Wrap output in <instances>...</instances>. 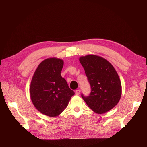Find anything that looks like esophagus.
Here are the masks:
<instances>
[{
	"instance_id": "1",
	"label": "esophagus",
	"mask_w": 147,
	"mask_h": 147,
	"mask_svg": "<svg viewBox=\"0 0 147 147\" xmlns=\"http://www.w3.org/2000/svg\"><path fill=\"white\" fill-rule=\"evenodd\" d=\"M80 93V90H77L75 91V94H76V95H77V96L79 95Z\"/></svg>"
}]
</instances>
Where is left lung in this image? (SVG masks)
Listing matches in <instances>:
<instances>
[{"label":"left lung","instance_id":"obj_1","mask_svg":"<svg viewBox=\"0 0 147 147\" xmlns=\"http://www.w3.org/2000/svg\"><path fill=\"white\" fill-rule=\"evenodd\" d=\"M79 61L83 67L91 85L89 96L82 94L88 106L97 114H103L112 109L121 96V83L113 66L104 57L88 55Z\"/></svg>","mask_w":147,"mask_h":147}]
</instances>
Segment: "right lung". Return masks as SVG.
Masks as SVG:
<instances>
[{"instance_id": "1", "label": "right lung", "mask_w": 147, "mask_h": 147, "mask_svg": "<svg viewBox=\"0 0 147 147\" xmlns=\"http://www.w3.org/2000/svg\"><path fill=\"white\" fill-rule=\"evenodd\" d=\"M64 61L50 57L43 61L31 80L30 96L40 112L50 117L59 115L67 107L75 92L69 88L61 72Z\"/></svg>"}]
</instances>
